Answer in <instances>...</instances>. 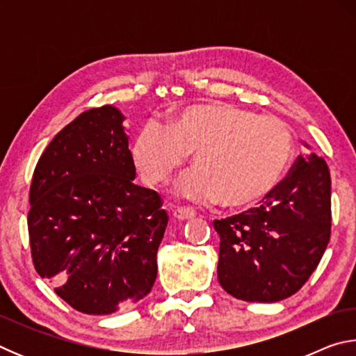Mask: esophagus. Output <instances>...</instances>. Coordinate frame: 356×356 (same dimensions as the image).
Returning <instances> with one entry per match:
<instances>
[{
  "instance_id": "esophagus-1",
  "label": "esophagus",
  "mask_w": 356,
  "mask_h": 356,
  "mask_svg": "<svg viewBox=\"0 0 356 356\" xmlns=\"http://www.w3.org/2000/svg\"><path fill=\"white\" fill-rule=\"evenodd\" d=\"M195 215H196L195 210L188 209V207H177V209L172 210V216L176 220H190Z\"/></svg>"
}]
</instances>
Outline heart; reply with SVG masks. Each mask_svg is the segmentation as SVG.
Wrapping results in <instances>:
<instances>
[{"label": "heart", "mask_w": 356, "mask_h": 356, "mask_svg": "<svg viewBox=\"0 0 356 356\" xmlns=\"http://www.w3.org/2000/svg\"><path fill=\"white\" fill-rule=\"evenodd\" d=\"M190 152L197 168L179 180L176 193L195 202L248 207L262 201L286 176L293 136L284 120L229 104L193 105L166 125L150 119L131 146L147 184L166 182Z\"/></svg>", "instance_id": "1"}]
</instances>
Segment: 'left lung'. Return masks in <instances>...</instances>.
<instances>
[{"label": "left lung", "mask_w": 356, "mask_h": 356, "mask_svg": "<svg viewBox=\"0 0 356 356\" xmlns=\"http://www.w3.org/2000/svg\"><path fill=\"white\" fill-rule=\"evenodd\" d=\"M213 227L220 236L218 281L227 293L259 303L291 297L309 280L330 242L327 163L312 150L298 156L262 206L215 220Z\"/></svg>", "instance_id": "left-lung-1"}]
</instances>
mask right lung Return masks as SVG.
Wrapping results in <instances>:
<instances>
[{"mask_svg": "<svg viewBox=\"0 0 356 356\" xmlns=\"http://www.w3.org/2000/svg\"><path fill=\"white\" fill-rule=\"evenodd\" d=\"M125 116L81 113L48 144L29 190L35 272L72 308L106 316L143 300L168 225L159 193L135 185Z\"/></svg>", "mask_w": 356, "mask_h": 356, "instance_id": "add662e5", "label": "right lung"}]
</instances>
